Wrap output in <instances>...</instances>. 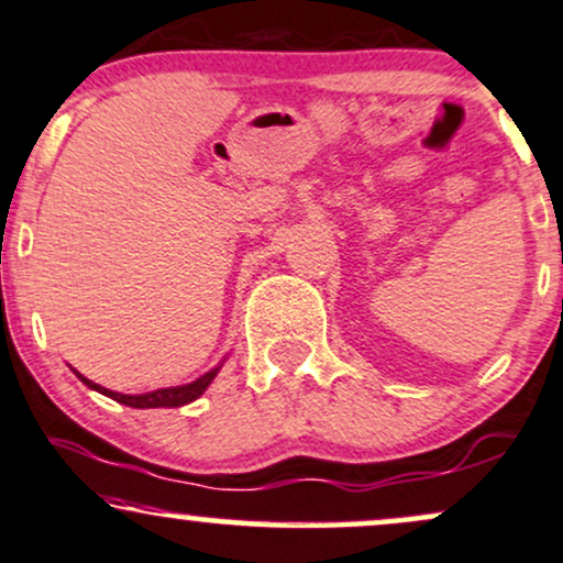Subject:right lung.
<instances>
[{"mask_svg": "<svg viewBox=\"0 0 563 563\" xmlns=\"http://www.w3.org/2000/svg\"><path fill=\"white\" fill-rule=\"evenodd\" d=\"M78 374V372H76ZM218 368L213 372H208L205 376H200L197 382H191V385H184V387H165V389H152V393H144V395H121V393H112V389H104L95 385V382H89L86 376L78 374V379L84 382L86 387L97 389V393L108 395V398L123 402V406H131V408H178V406H187V402L197 400L200 395L208 389L210 382L216 379Z\"/></svg>", "mask_w": 563, "mask_h": 563, "instance_id": "obj_1", "label": "right lung"}]
</instances>
